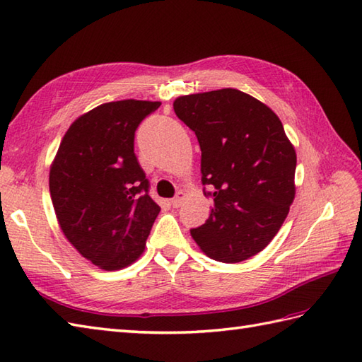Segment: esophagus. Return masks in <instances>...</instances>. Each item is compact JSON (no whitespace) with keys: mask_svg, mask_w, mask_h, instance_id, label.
I'll list each match as a JSON object with an SVG mask.
<instances>
[{"mask_svg":"<svg viewBox=\"0 0 362 362\" xmlns=\"http://www.w3.org/2000/svg\"><path fill=\"white\" fill-rule=\"evenodd\" d=\"M185 193H183V191H179V193H177L175 194V197L173 199V201H171V204H173V206H174V209H179V206L182 205V202L183 201H185Z\"/></svg>","mask_w":362,"mask_h":362,"instance_id":"obj_1","label":"esophagus"}]
</instances>
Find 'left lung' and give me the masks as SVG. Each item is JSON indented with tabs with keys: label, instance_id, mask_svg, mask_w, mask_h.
Here are the masks:
<instances>
[{
	"label": "left lung",
	"instance_id": "obj_1",
	"mask_svg": "<svg viewBox=\"0 0 362 362\" xmlns=\"http://www.w3.org/2000/svg\"><path fill=\"white\" fill-rule=\"evenodd\" d=\"M179 119L202 151L204 194L210 218L191 228L205 255L240 263L272 241L296 196L294 146L280 118L263 103L235 88L180 96Z\"/></svg>",
	"mask_w": 362,
	"mask_h": 362
}]
</instances>
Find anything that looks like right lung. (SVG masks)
I'll return each mask as SVG.
<instances>
[{
  "mask_svg": "<svg viewBox=\"0 0 362 362\" xmlns=\"http://www.w3.org/2000/svg\"><path fill=\"white\" fill-rule=\"evenodd\" d=\"M161 103H107L66 130L49 171L54 211L66 240L104 271L141 255L160 206L134 152L135 130Z\"/></svg>",
  "mask_w": 362,
  "mask_h": 362,
  "instance_id": "1",
  "label": "right lung"
}]
</instances>
